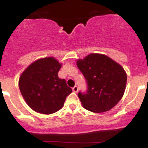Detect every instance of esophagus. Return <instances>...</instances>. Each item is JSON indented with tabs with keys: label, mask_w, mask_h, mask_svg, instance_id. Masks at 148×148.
Returning <instances> with one entry per match:
<instances>
[{
	"label": "esophagus",
	"mask_w": 148,
	"mask_h": 148,
	"mask_svg": "<svg viewBox=\"0 0 148 148\" xmlns=\"http://www.w3.org/2000/svg\"><path fill=\"white\" fill-rule=\"evenodd\" d=\"M72 90L74 91V92H77L78 90H79V89H78V87H77V86H74V87L72 88Z\"/></svg>",
	"instance_id": "34e87169"
}]
</instances>
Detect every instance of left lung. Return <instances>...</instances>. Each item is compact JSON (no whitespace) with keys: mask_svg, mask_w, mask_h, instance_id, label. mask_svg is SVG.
I'll return each instance as SVG.
<instances>
[{"mask_svg":"<svg viewBox=\"0 0 148 148\" xmlns=\"http://www.w3.org/2000/svg\"><path fill=\"white\" fill-rule=\"evenodd\" d=\"M86 79L87 90L79 91L85 108L95 113L109 111L123 97L127 74L120 64L102 54L92 53L76 62Z\"/></svg>","mask_w":148,"mask_h":148,"instance_id":"1","label":"left lung"}]
</instances>
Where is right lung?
Returning a JSON list of instances; mask_svg holds the SVG:
<instances>
[{"mask_svg": "<svg viewBox=\"0 0 148 148\" xmlns=\"http://www.w3.org/2000/svg\"><path fill=\"white\" fill-rule=\"evenodd\" d=\"M60 67L54 58H45L32 63L20 76L18 86L22 96L37 113L51 114L58 111L72 92L65 80L58 76Z\"/></svg>", "mask_w": 148, "mask_h": 148, "instance_id": "1", "label": "right lung"}]
</instances>
